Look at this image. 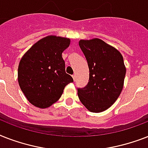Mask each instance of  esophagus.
Returning a JSON list of instances; mask_svg holds the SVG:
<instances>
[{
	"label": "esophagus",
	"instance_id": "1",
	"mask_svg": "<svg viewBox=\"0 0 148 148\" xmlns=\"http://www.w3.org/2000/svg\"><path fill=\"white\" fill-rule=\"evenodd\" d=\"M73 80H74V81H75V79H76V75H73Z\"/></svg>",
	"mask_w": 148,
	"mask_h": 148
}]
</instances>
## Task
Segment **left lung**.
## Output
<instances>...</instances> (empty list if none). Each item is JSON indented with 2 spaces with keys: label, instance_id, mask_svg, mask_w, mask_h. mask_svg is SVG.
I'll use <instances>...</instances> for the list:
<instances>
[{
  "label": "left lung",
  "instance_id": "8db88e82",
  "mask_svg": "<svg viewBox=\"0 0 148 148\" xmlns=\"http://www.w3.org/2000/svg\"><path fill=\"white\" fill-rule=\"evenodd\" d=\"M80 49L89 69V79L77 88L84 106L92 112L106 111L115 102L124 85L126 68L120 52L100 39L81 40Z\"/></svg>",
  "mask_w": 148,
  "mask_h": 148
}]
</instances>
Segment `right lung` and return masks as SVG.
<instances>
[{
  "label": "right lung",
  "mask_w": 148,
  "mask_h": 148,
  "mask_svg": "<svg viewBox=\"0 0 148 148\" xmlns=\"http://www.w3.org/2000/svg\"><path fill=\"white\" fill-rule=\"evenodd\" d=\"M70 40L48 36L33 45L21 58L18 82L27 100L34 106L46 108L58 101L65 86L73 79L66 73L62 52Z\"/></svg>",
  "instance_id": "obj_1"
}]
</instances>
